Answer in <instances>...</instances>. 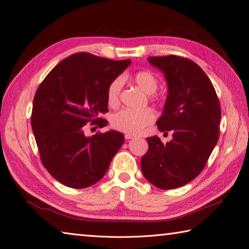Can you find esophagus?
I'll return each mask as SVG.
<instances>
[{
	"label": "esophagus",
	"instance_id": "obj_1",
	"mask_svg": "<svg viewBox=\"0 0 249 249\" xmlns=\"http://www.w3.org/2000/svg\"><path fill=\"white\" fill-rule=\"evenodd\" d=\"M135 137H136V136H135V135H133V134H129V133H127V134H125V135H124V138H125L126 140L134 139Z\"/></svg>",
	"mask_w": 249,
	"mask_h": 249
}]
</instances>
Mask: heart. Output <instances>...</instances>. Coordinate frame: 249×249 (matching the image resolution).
Segmentation results:
<instances>
[{
	"mask_svg": "<svg viewBox=\"0 0 249 249\" xmlns=\"http://www.w3.org/2000/svg\"><path fill=\"white\" fill-rule=\"evenodd\" d=\"M134 82L147 94L154 93L158 87V80L153 72L141 71L134 74ZM123 87V79L113 80L107 89V102L109 106L116 107L119 104L120 91ZM156 114L154 110L146 108L142 110L123 109L111 118V124L114 129L129 134H139L154 122Z\"/></svg>",
	"mask_w": 249,
	"mask_h": 249,
	"instance_id": "1",
	"label": "heart"
}]
</instances>
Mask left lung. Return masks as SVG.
Here are the masks:
<instances>
[{
	"instance_id": "8db88e82",
	"label": "left lung",
	"mask_w": 249,
	"mask_h": 249,
	"mask_svg": "<svg viewBox=\"0 0 249 249\" xmlns=\"http://www.w3.org/2000/svg\"><path fill=\"white\" fill-rule=\"evenodd\" d=\"M164 72L168 95L157 125L172 131V140L146 138L148 152L141 158V170L150 184L168 190L182 187L205 168L219 138L221 109L215 88L192 60L176 55L148 57Z\"/></svg>"
}]
</instances>
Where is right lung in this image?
Segmentation results:
<instances>
[{
    "mask_svg": "<svg viewBox=\"0 0 249 249\" xmlns=\"http://www.w3.org/2000/svg\"><path fill=\"white\" fill-rule=\"evenodd\" d=\"M131 64L77 53L53 69L37 88L31 124L43 166L60 183L83 189L97 183L122 147L116 131L87 137L84 129L104 127L108 112L107 89Z\"/></svg>",
    "mask_w": 249,
    "mask_h": 249,
    "instance_id": "obj_1",
    "label": "right lung"
}]
</instances>
